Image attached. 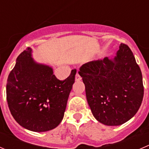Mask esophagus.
<instances>
[{"label":"esophagus","instance_id":"esophagus-1","mask_svg":"<svg viewBox=\"0 0 149 149\" xmlns=\"http://www.w3.org/2000/svg\"><path fill=\"white\" fill-rule=\"evenodd\" d=\"M80 80H81V77H80V75L78 73H77L75 75V80L76 81H79Z\"/></svg>","mask_w":149,"mask_h":149}]
</instances>
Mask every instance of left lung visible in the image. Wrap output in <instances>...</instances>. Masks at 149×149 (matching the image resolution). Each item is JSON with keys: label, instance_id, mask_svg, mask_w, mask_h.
<instances>
[{"label": "left lung", "instance_id": "1", "mask_svg": "<svg viewBox=\"0 0 149 149\" xmlns=\"http://www.w3.org/2000/svg\"><path fill=\"white\" fill-rule=\"evenodd\" d=\"M79 74L93 116L102 124L121 125L139 110L144 93L142 73L125 44H121L113 59L88 62Z\"/></svg>", "mask_w": 149, "mask_h": 149}]
</instances>
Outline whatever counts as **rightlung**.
Masks as SVG:
<instances>
[{
  "label": "right lung",
  "instance_id": "obj_1",
  "mask_svg": "<svg viewBox=\"0 0 149 149\" xmlns=\"http://www.w3.org/2000/svg\"><path fill=\"white\" fill-rule=\"evenodd\" d=\"M31 51L28 47L21 52L8 74L7 103L22 127L33 132L49 131L63 119L77 70H72L64 80H58L52 68L33 60Z\"/></svg>",
  "mask_w": 149,
  "mask_h": 149
}]
</instances>
